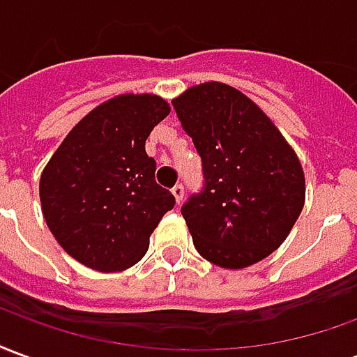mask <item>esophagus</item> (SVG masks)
I'll list each match as a JSON object with an SVG mask.
<instances>
[{
	"label": "esophagus",
	"instance_id": "1",
	"mask_svg": "<svg viewBox=\"0 0 357 357\" xmlns=\"http://www.w3.org/2000/svg\"><path fill=\"white\" fill-rule=\"evenodd\" d=\"M183 193H185V189H183V185H181V183H178V185L172 189V195H174V199H176V202H178V204L183 201Z\"/></svg>",
	"mask_w": 357,
	"mask_h": 357
}]
</instances>
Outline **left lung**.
Masks as SVG:
<instances>
[{"instance_id": "8db88e82", "label": "left lung", "mask_w": 357, "mask_h": 357, "mask_svg": "<svg viewBox=\"0 0 357 357\" xmlns=\"http://www.w3.org/2000/svg\"><path fill=\"white\" fill-rule=\"evenodd\" d=\"M172 105L202 162V189L181 206L195 248L220 268L260 262L304 208L306 183L294 151L231 86L206 82Z\"/></svg>"}]
</instances>
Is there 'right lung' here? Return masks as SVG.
Here are the masks:
<instances>
[{
    "label": "right lung",
    "instance_id": "obj_1",
    "mask_svg": "<svg viewBox=\"0 0 357 357\" xmlns=\"http://www.w3.org/2000/svg\"><path fill=\"white\" fill-rule=\"evenodd\" d=\"M168 114L156 95H120L82 118L51 156L40 179L43 218L74 260L122 271L147 252L149 235L176 204L145 153Z\"/></svg>",
    "mask_w": 357,
    "mask_h": 357
}]
</instances>
